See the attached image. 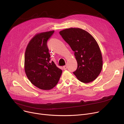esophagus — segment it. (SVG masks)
I'll list each match as a JSON object with an SVG mask.
<instances>
[{
	"label": "esophagus",
	"instance_id": "esophagus-1",
	"mask_svg": "<svg viewBox=\"0 0 124 124\" xmlns=\"http://www.w3.org/2000/svg\"><path fill=\"white\" fill-rule=\"evenodd\" d=\"M67 68V66L66 65H65V66H64L63 67V69L64 70H66Z\"/></svg>",
	"mask_w": 124,
	"mask_h": 124
}]
</instances>
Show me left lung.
I'll list each match as a JSON object with an SVG mask.
<instances>
[{
	"label": "left lung",
	"mask_w": 124,
	"mask_h": 124,
	"mask_svg": "<svg viewBox=\"0 0 124 124\" xmlns=\"http://www.w3.org/2000/svg\"><path fill=\"white\" fill-rule=\"evenodd\" d=\"M59 34L74 52L77 68L73 72L83 83L94 80L102 68V57L95 39L87 31L80 28H69Z\"/></svg>",
	"instance_id": "1"
}]
</instances>
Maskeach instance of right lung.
I'll use <instances>...</instances> for the list:
<instances>
[{
    "label": "right lung",
    "instance_id": "add662e5",
    "mask_svg": "<svg viewBox=\"0 0 124 124\" xmlns=\"http://www.w3.org/2000/svg\"><path fill=\"white\" fill-rule=\"evenodd\" d=\"M54 31L35 35L26 48L25 73L31 82L41 89L50 90L58 83L62 71L53 61L50 62L47 42Z\"/></svg>",
    "mask_w": 124,
    "mask_h": 124
}]
</instances>
